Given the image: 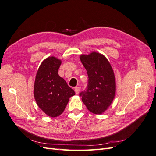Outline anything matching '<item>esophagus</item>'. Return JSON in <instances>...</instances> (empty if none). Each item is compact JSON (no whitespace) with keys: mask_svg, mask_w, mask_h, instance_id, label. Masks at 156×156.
<instances>
[{"mask_svg":"<svg viewBox=\"0 0 156 156\" xmlns=\"http://www.w3.org/2000/svg\"><path fill=\"white\" fill-rule=\"evenodd\" d=\"M74 90H75V93H76V94H78L79 93V92H80V87H75Z\"/></svg>","mask_w":156,"mask_h":156,"instance_id":"34e87169","label":"esophagus"}]
</instances>
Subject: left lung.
Returning a JSON list of instances; mask_svg holds the SVG:
<instances>
[{
	"instance_id": "left-lung-1",
	"label": "left lung",
	"mask_w": 156,
	"mask_h": 156,
	"mask_svg": "<svg viewBox=\"0 0 156 156\" xmlns=\"http://www.w3.org/2000/svg\"><path fill=\"white\" fill-rule=\"evenodd\" d=\"M88 77L86 90L79 94L88 110L96 115L102 114L115 98L116 82L111 66L103 55L92 52L80 56Z\"/></svg>"
}]
</instances>
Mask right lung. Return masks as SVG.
I'll return each mask as SVG.
<instances>
[{"label": "right lung", "instance_id": "add662e5", "mask_svg": "<svg viewBox=\"0 0 156 156\" xmlns=\"http://www.w3.org/2000/svg\"><path fill=\"white\" fill-rule=\"evenodd\" d=\"M62 61L49 56L41 62L37 70L34 86V96L37 105L51 117L60 115L64 111L69 98L75 95L58 71Z\"/></svg>", "mask_w": 156, "mask_h": 156}]
</instances>
